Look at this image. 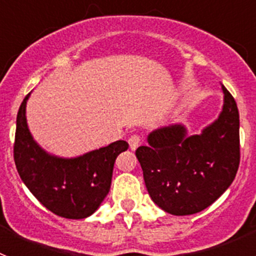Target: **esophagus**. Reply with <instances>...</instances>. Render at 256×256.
<instances>
[{"label":"esophagus","mask_w":256,"mask_h":256,"mask_svg":"<svg viewBox=\"0 0 256 256\" xmlns=\"http://www.w3.org/2000/svg\"><path fill=\"white\" fill-rule=\"evenodd\" d=\"M128 144H130V148H132V150H136V148L141 144V137H140L138 134H132L130 138H128Z\"/></svg>","instance_id":"obj_1"}]
</instances>
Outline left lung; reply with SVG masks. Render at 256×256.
<instances>
[{
	"instance_id": "left-lung-1",
	"label": "left lung",
	"mask_w": 256,
	"mask_h": 256,
	"mask_svg": "<svg viewBox=\"0 0 256 256\" xmlns=\"http://www.w3.org/2000/svg\"><path fill=\"white\" fill-rule=\"evenodd\" d=\"M224 105L201 134L182 124L154 130L136 156L148 195L164 212L191 216L206 209L236 177L240 165V116L236 101L222 86Z\"/></svg>"
}]
</instances>
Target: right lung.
<instances>
[{
    "label": "right lung",
    "mask_w": 256,
    "mask_h": 256,
    "mask_svg": "<svg viewBox=\"0 0 256 256\" xmlns=\"http://www.w3.org/2000/svg\"><path fill=\"white\" fill-rule=\"evenodd\" d=\"M28 98L26 94L16 116L14 160L18 173L50 212L68 219L87 218L110 191L115 159L128 148V144L115 141L73 159L50 155L29 132L26 118Z\"/></svg>",
    "instance_id": "1"
}]
</instances>
